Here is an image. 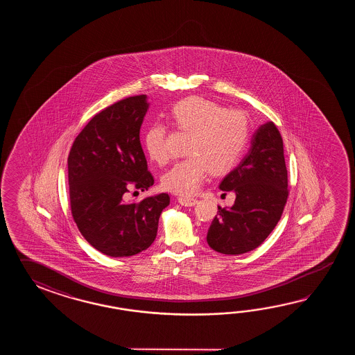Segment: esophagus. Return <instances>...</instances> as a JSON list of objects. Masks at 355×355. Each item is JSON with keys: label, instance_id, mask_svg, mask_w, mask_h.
<instances>
[{"label": "esophagus", "instance_id": "obj_1", "mask_svg": "<svg viewBox=\"0 0 355 355\" xmlns=\"http://www.w3.org/2000/svg\"><path fill=\"white\" fill-rule=\"evenodd\" d=\"M178 200L184 207H193V205H196L198 203V199L196 198H191V196H180Z\"/></svg>", "mask_w": 355, "mask_h": 355}]
</instances>
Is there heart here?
I'll use <instances>...</instances> for the list:
<instances>
[{"label": "heart", "mask_w": 355, "mask_h": 355, "mask_svg": "<svg viewBox=\"0 0 355 355\" xmlns=\"http://www.w3.org/2000/svg\"><path fill=\"white\" fill-rule=\"evenodd\" d=\"M170 116L178 130L190 138L185 150L188 159L178 162L161 179L167 191L180 196L196 193L209 171L214 176L231 173L249 147L251 119L239 109L191 96L176 103ZM144 144L153 162L166 164V128L162 124L156 123L147 128Z\"/></svg>", "instance_id": "b5f03b06"}]
</instances>
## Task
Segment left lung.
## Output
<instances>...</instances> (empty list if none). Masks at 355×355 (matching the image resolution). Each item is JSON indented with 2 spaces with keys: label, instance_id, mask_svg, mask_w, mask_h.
<instances>
[{
  "label": "left lung",
  "instance_id": "1",
  "mask_svg": "<svg viewBox=\"0 0 355 355\" xmlns=\"http://www.w3.org/2000/svg\"><path fill=\"white\" fill-rule=\"evenodd\" d=\"M219 189L236 196L230 208L218 207L207 242L226 255H240L260 246L279 222L288 199L283 139L272 121L260 125L240 165Z\"/></svg>",
  "mask_w": 355,
  "mask_h": 355
}]
</instances>
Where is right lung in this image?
I'll return each instance as SVG.
<instances>
[{
  "mask_svg": "<svg viewBox=\"0 0 355 355\" xmlns=\"http://www.w3.org/2000/svg\"><path fill=\"white\" fill-rule=\"evenodd\" d=\"M147 96L114 103L96 114L76 137L68 155L71 213L85 240L107 257L136 255L157 234L166 193L125 202L129 189L153 185L139 130Z\"/></svg>",
  "mask_w": 355,
  "mask_h": 355,
  "instance_id": "1",
  "label": "right lung"
}]
</instances>
